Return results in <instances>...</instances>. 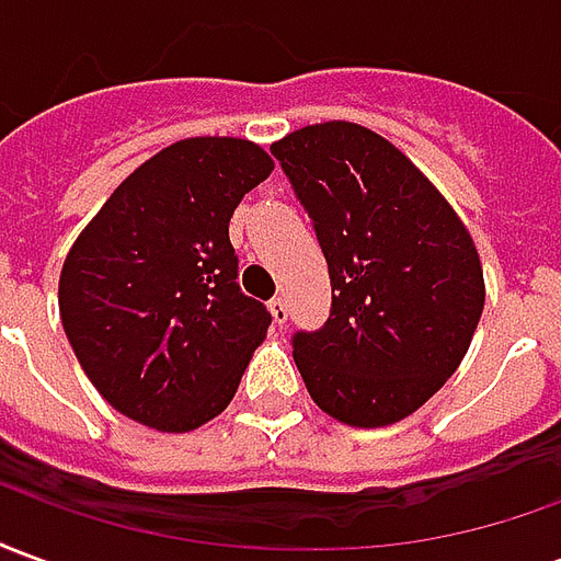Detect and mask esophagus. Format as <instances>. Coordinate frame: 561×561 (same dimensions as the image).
<instances>
[{
    "label": "esophagus",
    "mask_w": 561,
    "mask_h": 561,
    "mask_svg": "<svg viewBox=\"0 0 561 561\" xmlns=\"http://www.w3.org/2000/svg\"><path fill=\"white\" fill-rule=\"evenodd\" d=\"M270 316L276 324H285L288 321V304H285V297H273L270 300Z\"/></svg>",
    "instance_id": "esophagus-1"
}]
</instances>
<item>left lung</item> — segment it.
Segmentation results:
<instances>
[{"instance_id": "8db88e82", "label": "left lung", "mask_w": 561, "mask_h": 561, "mask_svg": "<svg viewBox=\"0 0 561 561\" xmlns=\"http://www.w3.org/2000/svg\"><path fill=\"white\" fill-rule=\"evenodd\" d=\"M270 149L316 221L333 288L328 324L294 336L309 397L364 430L409 417L457 373L481 321L469 228L373 128L330 119Z\"/></svg>"}]
</instances>
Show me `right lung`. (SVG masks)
<instances>
[{"mask_svg": "<svg viewBox=\"0 0 561 561\" xmlns=\"http://www.w3.org/2000/svg\"><path fill=\"white\" fill-rule=\"evenodd\" d=\"M270 171L252 140H176L128 173L68 249L62 328L119 414L192 433L233 400L270 312L237 285L228 225Z\"/></svg>", "mask_w": 561, "mask_h": 561, "instance_id": "add662e5", "label": "right lung"}]
</instances>
